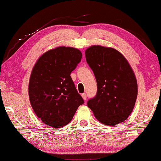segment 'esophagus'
Masks as SVG:
<instances>
[{"label": "esophagus", "instance_id": "obj_1", "mask_svg": "<svg viewBox=\"0 0 161 161\" xmlns=\"http://www.w3.org/2000/svg\"><path fill=\"white\" fill-rule=\"evenodd\" d=\"M81 97H82V98H83L84 100H85V101L86 100V94L85 93L81 94Z\"/></svg>", "mask_w": 161, "mask_h": 161}]
</instances>
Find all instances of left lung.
I'll list each match as a JSON object with an SVG mask.
<instances>
[{
  "instance_id": "obj_1",
  "label": "left lung",
  "mask_w": 161,
  "mask_h": 161,
  "mask_svg": "<svg viewBox=\"0 0 161 161\" xmlns=\"http://www.w3.org/2000/svg\"><path fill=\"white\" fill-rule=\"evenodd\" d=\"M86 62L95 76L97 92L87 102L97 119L108 126L130 116L137 96L135 73L126 58L111 47L93 45L85 51Z\"/></svg>"
}]
</instances>
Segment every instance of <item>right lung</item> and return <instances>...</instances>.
<instances>
[{
	"label": "right lung",
	"mask_w": 161,
	"mask_h": 161,
	"mask_svg": "<svg viewBox=\"0 0 161 161\" xmlns=\"http://www.w3.org/2000/svg\"><path fill=\"white\" fill-rule=\"evenodd\" d=\"M81 57L78 48L58 47L43 53L33 68L29 83L30 103L36 116L48 126L67 125L84 103L70 76Z\"/></svg>",
	"instance_id": "1"
}]
</instances>
